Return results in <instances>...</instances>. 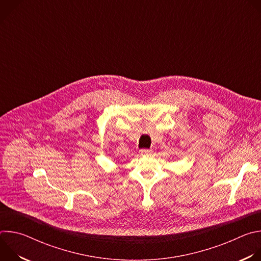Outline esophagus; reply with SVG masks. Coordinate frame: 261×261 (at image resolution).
I'll return each mask as SVG.
<instances>
[{"label": "esophagus", "mask_w": 261, "mask_h": 261, "mask_svg": "<svg viewBox=\"0 0 261 261\" xmlns=\"http://www.w3.org/2000/svg\"><path fill=\"white\" fill-rule=\"evenodd\" d=\"M152 153H153V151L152 150H147V148H142V150H140V154L142 156H148V155H151Z\"/></svg>", "instance_id": "1"}]
</instances>
